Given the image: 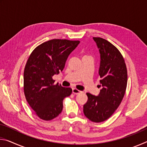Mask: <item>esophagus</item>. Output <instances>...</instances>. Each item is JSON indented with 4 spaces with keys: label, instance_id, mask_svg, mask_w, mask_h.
<instances>
[{
    "label": "esophagus",
    "instance_id": "obj_1",
    "mask_svg": "<svg viewBox=\"0 0 147 147\" xmlns=\"http://www.w3.org/2000/svg\"><path fill=\"white\" fill-rule=\"evenodd\" d=\"M81 92H82L81 91H79L78 89H75V88H73V93L74 94L80 93Z\"/></svg>",
    "mask_w": 147,
    "mask_h": 147
}]
</instances>
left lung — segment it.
<instances>
[{
	"mask_svg": "<svg viewBox=\"0 0 147 147\" xmlns=\"http://www.w3.org/2000/svg\"><path fill=\"white\" fill-rule=\"evenodd\" d=\"M100 53L98 74L102 86L97 96L87 93L84 113L94 123L106 121L112 115L125 93L127 69L123 56L116 47L106 39L93 38Z\"/></svg>",
	"mask_w": 147,
	"mask_h": 147,
	"instance_id": "8db88e82",
	"label": "left lung"
}]
</instances>
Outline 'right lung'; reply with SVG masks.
Instances as JSON below:
<instances>
[{"label":"right lung","instance_id":"add662e5","mask_svg":"<svg viewBox=\"0 0 147 147\" xmlns=\"http://www.w3.org/2000/svg\"><path fill=\"white\" fill-rule=\"evenodd\" d=\"M79 41L52 39L37 47L24 71V91L27 102L39 118L49 121L63 109V99L72 89L54 84L53 76L62 71L69 56Z\"/></svg>","mask_w":147,"mask_h":147}]
</instances>
